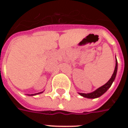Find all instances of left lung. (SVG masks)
Returning <instances> with one entry per match:
<instances>
[{"label": "left lung", "mask_w": 128, "mask_h": 128, "mask_svg": "<svg viewBox=\"0 0 128 128\" xmlns=\"http://www.w3.org/2000/svg\"><path fill=\"white\" fill-rule=\"evenodd\" d=\"M116 72H117V60L116 59V64L115 68H114V72H113L112 77H111V78L109 80V81L107 83L104 84V86H101L99 88H97L96 90H94L92 92L87 93V94L79 92V94H80L81 96H84V97H86V98H88V99H95V98H97V97H99L100 96H102V94H104L105 92L107 91L109 89V88L111 86L112 84L113 83V82H114V79L116 78Z\"/></svg>", "instance_id": "obj_1"}]
</instances>
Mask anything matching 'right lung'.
<instances>
[{"instance_id":"add662e5","label":"right lung","mask_w":128,"mask_h":128,"mask_svg":"<svg viewBox=\"0 0 128 128\" xmlns=\"http://www.w3.org/2000/svg\"><path fill=\"white\" fill-rule=\"evenodd\" d=\"M42 92H39V93H36V94H29V95H30V96H33V95H36V94H40V93H42Z\"/></svg>"}]
</instances>
